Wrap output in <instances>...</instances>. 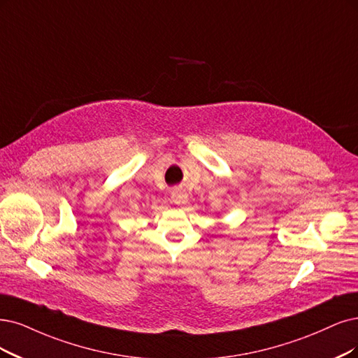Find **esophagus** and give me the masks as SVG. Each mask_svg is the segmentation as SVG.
<instances>
[{"instance_id": "1", "label": "esophagus", "mask_w": 358, "mask_h": 358, "mask_svg": "<svg viewBox=\"0 0 358 358\" xmlns=\"http://www.w3.org/2000/svg\"><path fill=\"white\" fill-rule=\"evenodd\" d=\"M171 201L176 205H184L187 202V193L186 190H182L181 187H176L171 193Z\"/></svg>"}]
</instances>
